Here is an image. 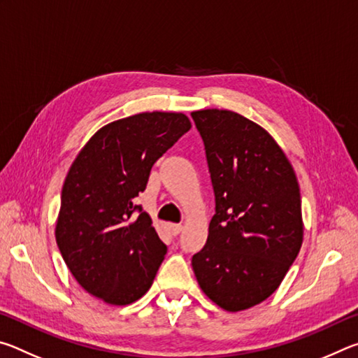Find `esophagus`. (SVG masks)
<instances>
[{
    "mask_svg": "<svg viewBox=\"0 0 358 358\" xmlns=\"http://www.w3.org/2000/svg\"><path fill=\"white\" fill-rule=\"evenodd\" d=\"M169 230H171L172 235H178L183 230V226L181 224H169Z\"/></svg>",
    "mask_w": 358,
    "mask_h": 358,
    "instance_id": "1",
    "label": "esophagus"
}]
</instances>
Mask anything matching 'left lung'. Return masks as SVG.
<instances>
[{
    "label": "left lung",
    "instance_id": "obj_1",
    "mask_svg": "<svg viewBox=\"0 0 358 358\" xmlns=\"http://www.w3.org/2000/svg\"><path fill=\"white\" fill-rule=\"evenodd\" d=\"M203 138L216 197L207 245L192 256L202 292L229 313L280 287L303 243L299 180L268 131L220 108L191 113Z\"/></svg>",
    "mask_w": 358,
    "mask_h": 358
}]
</instances>
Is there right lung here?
I'll use <instances>...</instances> for the list:
<instances>
[{
    "label": "right lung",
    "mask_w": 358,
    "mask_h": 358,
    "mask_svg": "<svg viewBox=\"0 0 358 358\" xmlns=\"http://www.w3.org/2000/svg\"><path fill=\"white\" fill-rule=\"evenodd\" d=\"M189 129L185 113H137L102 126L72 161L57 245L77 282L108 305H131L147 294L166 257L167 246L134 199L155 162Z\"/></svg>",
    "instance_id": "obj_1"
}]
</instances>
